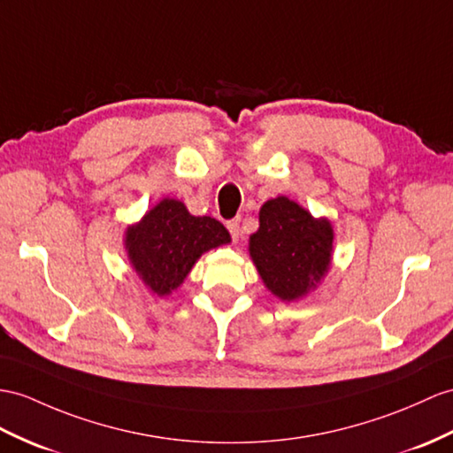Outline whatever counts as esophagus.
Here are the masks:
<instances>
[{
	"instance_id": "esophagus-1",
	"label": "esophagus",
	"mask_w": 453,
	"mask_h": 453,
	"mask_svg": "<svg viewBox=\"0 0 453 453\" xmlns=\"http://www.w3.org/2000/svg\"><path fill=\"white\" fill-rule=\"evenodd\" d=\"M226 228H228L230 236H233V240H238L240 234H242V230H240V217H236V219H233V220H228Z\"/></svg>"
}]
</instances>
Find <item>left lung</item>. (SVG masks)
<instances>
[{
  "label": "left lung",
  "mask_w": 453,
  "mask_h": 453,
  "mask_svg": "<svg viewBox=\"0 0 453 453\" xmlns=\"http://www.w3.org/2000/svg\"><path fill=\"white\" fill-rule=\"evenodd\" d=\"M333 225L279 196L259 209V228L250 236V256L265 286L282 302L317 288L333 259Z\"/></svg>",
  "instance_id": "1"
}]
</instances>
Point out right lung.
<instances>
[{
    "label": "right lung",
    "mask_w": 453,
    "mask_h": 453,
    "mask_svg": "<svg viewBox=\"0 0 453 453\" xmlns=\"http://www.w3.org/2000/svg\"><path fill=\"white\" fill-rule=\"evenodd\" d=\"M228 230L213 217H194L179 200L165 197L125 233L132 269L163 297L179 288L202 253L228 244Z\"/></svg>",
    "instance_id": "right-lung-1"
}]
</instances>
